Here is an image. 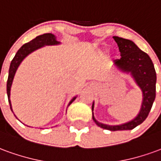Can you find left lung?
I'll return each mask as SVG.
<instances>
[{"label":"left lung","mask_w":161,"mask_h":161,"mask_svg":"<svg viewBox=\"0 0 161 161\" xmlns=\"http://www.w3.org/2000/svg\"><path fill=\"white\" fill-rule=\"evenodd\" d=\"M117 43L121 58L114 60V65L120 71L129 74L142 92V103L138 115L131 121L120 125H108L101 123L94 116V102L92 104V118L100 128L110 131L131 130L142 124L151 110L156 92V72L150 57L130 40L114 36Z\"/></svg>","instance_id":"8db88e82"}]
</instances>
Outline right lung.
Listing matches in <instances>:
<instances>
[{
	"instance_id": "add662e5",
	"label": "right lung",
	"mask_w": 161,
	"mask_h": 161,
	"mask_svg": "<svg viewBox=\"0 0 161 161\" xmlns=\"http://www.w3.org/2000/svg\"><path fill=\"white\" fill-rule=\"evenodd\" d=\"M60 42L57 40V37L53 34V33H45L40 36H37L35 39L31 40L30 42L26 43L25 45H23L16 53L15 56L13 58L10 64V67H9L8 71V82H7V93H8V97L9 104H10V108L11 110L12 109V104H11V100H10V92H11V87H12L13 81L15 76L16 71L18 67L19 66L20 63L22 62L24 58L29 55L30 53H32L34 51L40 49L43 46H57L59 45ZM77 98V96L74 97L69 103V104H71L72 102Z\"/></svg>"
}]
</instances>
